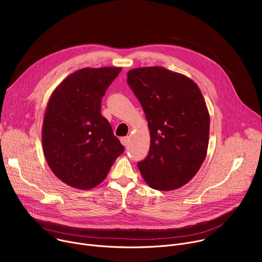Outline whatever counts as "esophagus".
I'll return each instance as SVG.
<instances>
[{
  "label": "esophagus",
  "instance_id": "esophagus-1",
  "mask_svg": "<svg viewBox=\"0 0 262 262\" xmlns=\"http://www.w3.org/2000/svg\"><path fill=\"white\" fill-rule=\"evenodd\" d=\"M120 141H121V143H122L123 146H127V145H128V142H129V138H128V137H122V138L120 139Z\"/></svg>",
  "mask_w": 262,
  "mask_h": 262
}]
</instances>
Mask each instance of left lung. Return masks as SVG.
<instances>
[{"label":"left lung","mask_w":262,"mask_h":262,"mask_svg":"<svg viewBox=\"0 0 262 262\" xmlns=\"http://www.w3.org/2000/svg\"><path fill=\"white\" fill-rule=\"evenodd\" d=\"M150 130V149L138 168L152 189L171 191L188 183L207 151L209 114L196 83L164 67L127 72Z\"/></svg>","instance_id":"8db88e82"}]
</instances>
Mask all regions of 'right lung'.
I'll return each mask as SVG.
<instances>
[{
    "instance_id": "1",
    "label": "right lung",
    "mask_w": 262,
    "mask_h": 262,
    "mask_svg": "<svg viewBox=\"0 0 262 262\" xmlns=\"http://www.w3.org/2000/svg\"><path fill=\"white\" fill-rule=\"evenodd\" d=\"M120 71V67L80 69L49 100L42 126L45 157L54 174L72 188H94L124 151L100 114L102 96Z\"/></svg>"
}]
</instances>
